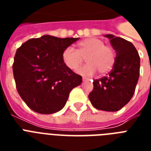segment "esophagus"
<instances>
[{"label":"esophagus","instance_id":"obj_1","mask_svg":"<svg viewBox=\"0 0 151 151\" xmlns=\"http://www.w3.org/2000/svg\"><path fill=\"white\" fill-rule=\"evenodd\" d=\"M82 80H83V81H89V79L87 78H85V77H83Z\"/></svg>","mask_w":151,"mask_h":151}]
</instances>
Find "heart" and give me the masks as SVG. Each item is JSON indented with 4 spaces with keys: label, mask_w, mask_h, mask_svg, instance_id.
Returning a JSON list of instances; mask_svg holds the SVG:
<instances>
[{
    "label": "heart",
    "mask_w": 151,
    "mask_h": 151,
    "mask_svg": "<svg viewBox=\"0 0 151 151\" xmlns=\"http://www.w3.org/2000/svg\"><path fill=\"white\" fill-rule=\"evenodd\" d=\"M78 49L69 46L63 52L62 58L64 64L71 70H75L86 57V63L78 70L79 74L92 76L96 73L105 74L112 70L116 54L110 46L105 45L103 40L96 37L87 38L78 44Z\"/></svg>",
    "instance_id": "heart-1"
}]
</instances>
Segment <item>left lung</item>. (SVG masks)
<instances>
[{
  "mask_svg": "<svg viewBox=\"0 0 151 151\" xmlns=\"http://www.w3.org/2000/svg\"><path fill=\"white\" fill-rule=\"evenodd\" d=\"M116 51L112 70L107 76L93 81V90L88 95L92 106L104 111H117L133 96L139 77L140 58L131 42L122 37L106 34Z\"/></svg>",
  "mask_w": 151,
  "mask_h": 151,
  "instance_id": "obj_1",
  "label": "left lung"
}]
</instances>
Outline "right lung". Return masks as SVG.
I'll list each match as a JSON object with an SVG mask.
<instances>
[{"label": "right lung", "instance_id": "1", "mask_svg": "<svg viewBox=\"0 0 151 151\" xmlns=\"http://www.w3.org/2000/svg\"><path fill=\"white\" fill-rule=\"evenodd\" d=\"M78 39L44 35L17 49L12 66L16 88L31 110L42 114L58 112L71 90L81 84V76L70 70L62 58L64 49Z\"/></svg>", "mask_w": 151, "mask_h": 151}]
</instances>
